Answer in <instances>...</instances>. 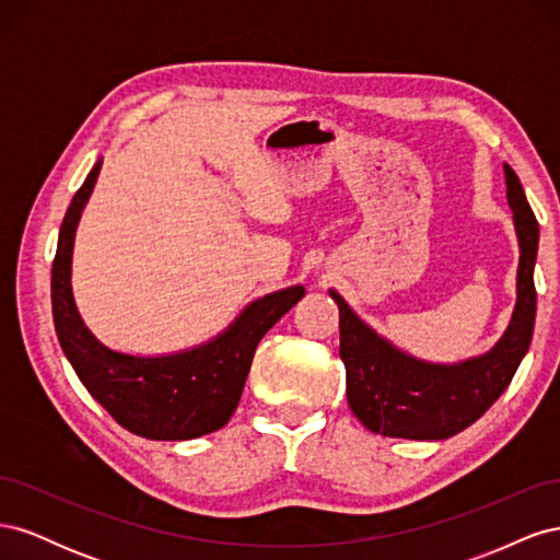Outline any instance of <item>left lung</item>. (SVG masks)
I'll return each instance as SVG.
<instances>
[{"instance_id":"1","label":"left lung","mask_w":560,"mask_h":560,"mask_svg":"<svg viewBox=\"0 0 560 560\" xmlns=\"http://www.w3.org/2000/svg\"><path fill=\"white\" fill-rule=\"evenodd\" d=\"M504 175L521 247L518 299L510 327L493 350L451 366L420 362L389 346L348 308L341 296L329 292L341 313L338 354L346 364L348 404L366 430L418 442L448 439L479 420L512 383L535 327L533 270L539 226L510 165H504Z\"/></svg>"}]
</instances>
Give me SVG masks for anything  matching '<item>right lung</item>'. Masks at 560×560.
I'll return each instance as SVG.
<instances>
[{"instance_id":"1","label":"right lung","mask_w":560,"mask_h":560,"mask_svg":"<svg viewBox=\"0 0 560 560\" xmlns=\"http://www.w3.org/2000/svg\"><path fill=\"white\" fill-rule=\"evenodd\" d=\"M97 173L100 161L67 208L50 270V303L60 348L83 387L132 434L182 442L224 428L241 401L254 350L306 290L299 284L257 299L224 334L194 350L135 358L105 348L79 317L70 284L74 231Z\"/></svg>"}]
</instances>
